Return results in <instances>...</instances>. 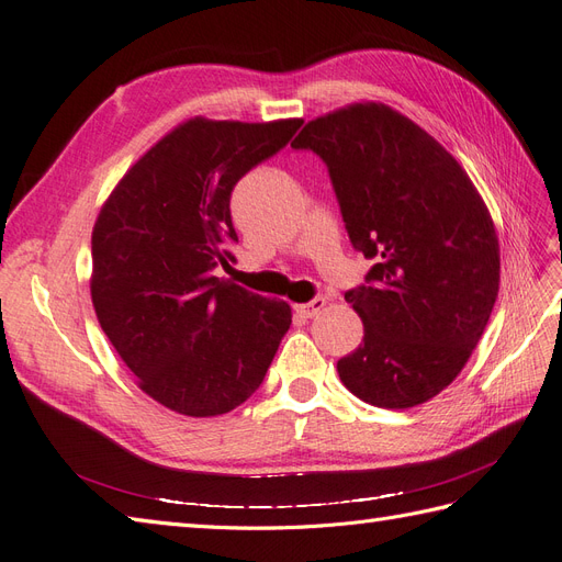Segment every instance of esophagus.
<instances>
[{"label":"esophagus","instance_id":"esophagus-1","mask_svg":"<svg viewBox=\"0 0 562 562\" xmlns=\"http://www.w3.org/2000/svg\"><path fill=\"white\" fill-rule=\"evenodd\" d=\"M323 307H326V297H314V300L307 302V304H295V312H297L300 316H304V318H312V316H316Z\"/></svg>","mask_w":562,"mask_h":562}]
</instances>
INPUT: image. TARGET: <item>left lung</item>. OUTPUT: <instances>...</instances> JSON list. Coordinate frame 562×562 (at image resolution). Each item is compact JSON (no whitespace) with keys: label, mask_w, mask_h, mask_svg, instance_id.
<instances>
[{"label":"left lung","mask_w":562,"mask_h":562,"mask_svg":"<svg viewBox=\"0 0 562 562\" xmlns=\"http://www.w3.org/2000/svg\"><path fill=\"white\" fill-rule=\"evenodd\" d=\"M291 145L326 161L349 239L375 260L345 293L363 342L337 361L339 380L378 407L427 403L467 366L499 293L483 196L443 145L382 103L316 116Z\"/></svg>","instance_id":"obj_1"}]
</instances>
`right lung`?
Masks as SVG:
<instances>
[{
	"mask_svg": "<svg viewBox=\"0 0 562 562\" xmlns=\"http://www.w3.org/2000/svg\"><path fill=\"white\" fill-rule=\"evenodd\" d=\"M302 119H187L149 147L103 203L91 236V300L138 386L168 411L215 417L265 380L291 304L213 277L239 241L229 196L288 145Z\"/></svg>",
	"mask_w": 562,
	"mask_h": 562,
	"instance_id": "right-lung-1",
	"label": "right lung"
}]
</instances>
